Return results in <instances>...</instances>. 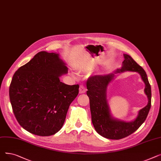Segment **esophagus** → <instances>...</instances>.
Masks as SVG:
<instances>
[{
	"label": "esophagus",
	"mask_w": 161,
	"mask_h": 161,
	"mask_svg": "<svg viewBox=\"0 0 161 161\" xmlns=\"http://www.w3.org/2000/svg\"><path fill=\"white\" fill-rule=\"evenodd\" d=\"M80 93L82 94V93H85L86 91V88L85 87V86H84L83 85H81L80 86Z\"/></svg>",
	"instance_id": "34e87169"
}]
</instances>
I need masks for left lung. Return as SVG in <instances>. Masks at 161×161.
Listing matches in <instances>:
<instances>
[{
  "instance_id": "1",
  "label": "left lung",
  "mask_w": 161,
  "mask_h": 161,
  "mask_svg": "<svg viewBox=\"0 0 161 161\" xmlns=\"http://www.w3.org/2000/svg\"><path fill=\"white\" fill-rule=\"evenodd\" d=\"M122 67L114 74L91 75L87 81V95L89 98L92 123L96 131L108 139L119 140L136 131L146 119L151 104V89L145 70L129 55L124 54ZM125 71H137L145 83V91L148 98V104L139 111L134 121L125 122L113 118L107 103V87L114 78V74Z\"/></svg>"
}]
</instances>
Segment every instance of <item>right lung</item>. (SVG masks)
I'll return each instance as SVG.
<instances>
[{
  "label": "right lung",
  "instance_id": "add662e5",
  "mask_svg": "<svg viewBox=\"0 0 161 161\" xmlns=\"http://www.w3.org/2000/svg\"><path fill=\"white\" fill-rule=\"evenodd\" d=\"M68 72L56 53L40 52L13 75L9 95L17 121L28 132L48 136L60 130L68 109L79 92L59 77Z\"/></svg>",
  "mask_w": 161,
  "mask_h": 161
}]
</instances>
